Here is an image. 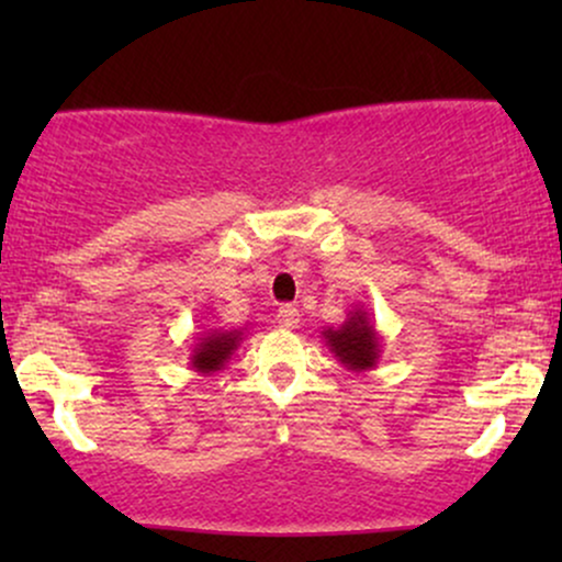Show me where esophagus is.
I'll return each mask as SVG.
<instances>
[{
  "mask_svg": "<svg viewBox=\"0 0 562 562\" xmlns=\"http://www.w3.org/2000/svg\"><path fill=\"white\" fill-rule=\"evenodd\" d=\"M277 322H280V327H285V330H295L301 322V314L295 306H280V312H277Z\"/></svg>",
  "mask_w": 562,
  "mask_h": 562,
  "instance_id": "1",
  "label": "esophagus"
}]
</instances>
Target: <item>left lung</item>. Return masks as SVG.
<instances>
[{"label": "left lung", "mask_w": 562, "mask_h": 562, "mask_svg": "<svg viewBox=\"0 0 562 562\" xmlns=\"http://www.w3.org/2000/svg\"><path fill=\"white\" fill-rule=\"evenodd\" d=\"M322 340L330 348L333 357L351 372L375 370L380 351H383V340H380L375 322L364 306L351 308L344 325L325 327Z\"/></svg>", "instance_id": "1"}]
</instances>
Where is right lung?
Instances as JSON below:
<instances>
[{
	"label": "right lung",
	"mask_w": 562,
	"mask_h": 562,
	"mask_svg": "<svg viewBox=\"0 0 562 562\" xmlns=\"http://www.w3.org/2000/svg\"><path fill=\"white\" fill-rule=\"evenodd\" d=\"M245 333H248V327H235V330L209 327L203 335H198L195 346H192L190 367L200 375H214V372L224 370L245 340Z\"/></svg>",
	"instance_id": "1"
}]
</instances>
